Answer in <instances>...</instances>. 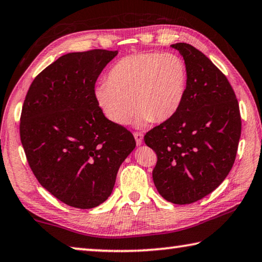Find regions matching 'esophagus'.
I'll list each match as a JSON object with an SVG mask.
<instances>
[{
	"mask_svg": "<svg viewBox=\"0 0 262 262\" xmlns=\"http://www.w3.org/2000/svg\"><path fill=\"white\" fill-rule=\"evenodd\" d=\"M134 137H135V141H136V144L137 145H141L142 144V140H143V134L140 132H135L134 133Z\"/></svg>",
	"mask_w": 262,
	"mask_h": 262,
	"instance_id": "esophagus-1",
	"label": "esophagus"
}]
</instances>
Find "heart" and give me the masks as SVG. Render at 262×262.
I'll use <instances>...</instances> for the list:
<instances>
[{
	"label": "heart",
	"instance_id": "1",
	"mask_svg": "<svg viewBox=\"0 0 262 262\" xmlns=\"http://www.w3.org/2000/svg\"><path fill=\"white\" fill-rule=\"evenodd\" d=\"M187 78V67L179 55L139 53L115 62L107 82L96 86L95 97L105 117L118 126L129 122L135 106L139 125L164 122L181 107Z\"/></svg>",
	"mask_w": 262,
	"mask_h": 262
}]
</instances>
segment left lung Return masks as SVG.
<instances>
[{"mask_svg": "<svg viewBox=\"0 0 262 262\" xmlns=\"http://www.w3.org/2000/svg\"><path fill=\"white\" fill-rule=\"evenodd\" d=\"M172 47L187 67L185 98L174 117L150 129L144 142L157 155L152 179L158 193L176 205H188L227 178L236 159L242 118L225 75L189 43Z\"/></svg>", "mask_w": 262, "mask_h": 262, "instance_id": "1", "label": "left lung"}]
</instances>
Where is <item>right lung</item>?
<instances>
[{
  "mask_svg": "<svg viewBox=\"0 0 262 262\" xmlns=\"http://www.w3.org/2000/svg\"><path fill=\"white\" fill-rule=\"evenodd\" d=\"M117 54L91 50L60 56L33 79L21 107L19 134L31 170L70 207L103 203L136 145L127 128L105 117L95 97L97 78Z\"/></svg>",
  "mask_w": 262,
  "mask_h": 262,
  "instance_id": "add662e5",
  "label": "right lung"
}]
</instances>
